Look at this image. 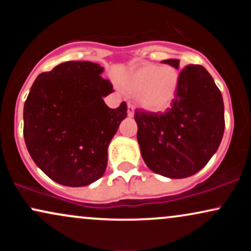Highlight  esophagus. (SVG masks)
<instances>
[{
  "label": "esophagus",
  "instance_id": "34e87169",
  "mask_svg": "<svg viewBox=\"0 0 251 251\" xmlns=\"http://www.w3.org/2000/svg\"><path fill=\"white\" fill-rule=\"evenodd\" d=\"M127 116L133 117L134 116V106L132 103H127Z\"/></svg>",
  "mask_w": 251,
  "mask_h": 251
}]
</instances>
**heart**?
Wrapping results in <instances>:
<instances>
[{
  "mask_svg": "<svg viewBox=\"0 0 251 251\" xmlns=\"http://www.w3.org/2000/svg\"><path fill=\"white\" fill-rule=\"evenodd\" d=\"M179 83V72L172 66L144 63L123 79V87L138 96L140 106L151 112L165 111L174 102Z\"/></svg>",
  "mask_w": 251,
  "mask_h": 251,
  "instance_id": "heart-1",
  "label": "heart"
}]
</instances>
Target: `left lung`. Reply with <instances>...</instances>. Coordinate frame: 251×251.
<instances>
[{"label":"left lung","mask_w":251,"mask_h":251,"mask_svg":"<svg viewBox=\"0 0 251 251\" xmlns=\"http://www.w3.org/2000/svg\"><path fill=\"white\" fill-rule=\"evenodd\" d=\"M178 68L179 60L162 61ZM137 139L150 170L169 178H186L208 164L224 133L221 91L201 65H188L171 107L165 112L135 109Z\"/></svg>","instance_id":"1"}]
</instances>
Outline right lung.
<instances>
[{
  "mask_svg": "<svg viewBox=\"0 0 251 251\" xmlns=\"http://www.w3.org/2000/svg\"><path fill=\"white\" fill-rule=\"evenodd\" d=\"M103 68L67 61L43 72L24 108V137L34 163L50 179L79 188L102 177L108 144L127 116L125 101L109 108L102 98L113 92Z\"/></svg>",
  "mask_w": 251,
  "mask_h": 251,
  "instance_id": "1",
  "label": "right lung"
}]
</instances>
